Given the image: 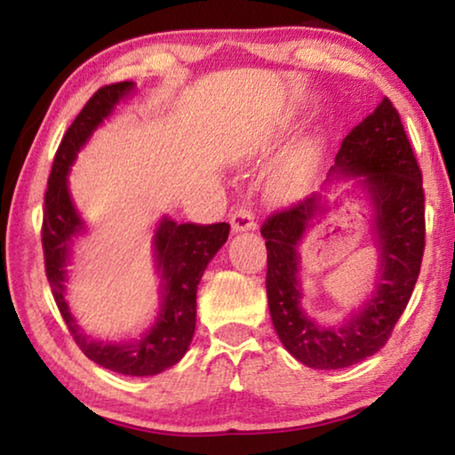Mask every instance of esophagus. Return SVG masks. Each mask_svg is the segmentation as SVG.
<instances>
[{
	"instance_id": "34e87169",
	"label": "esophagus",
	"mask_w": 455,
	"mask_h": 455,
	"mask_svg": "<svg viewBox=\"0 0 455 455\" xmlns=\"http://www.w3.org/2000/svg\"><path fill=\"white\" fill-rule=\"evenodd\" d=\"M230 227L233 233H247V230L255 228V214L249 206H239L230 214Z\"/></svg>"
}]
</instances>
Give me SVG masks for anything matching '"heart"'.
Masks as SVG:
<instances>
[{
	"label": "heart",
	"instance_id": "heart-1",
	"mask_svg": "<svg viewBox=\"0 0 455 455\" xmlns=\"http://www.w3.org/2000/svg\"><path fill=\"white\" fill-rule=\"evenodd\" d=\"M315 162H318V151L312 143L298 148L279 164L269 180V192L279 200L298 198L307 188L312 180Z\"/></svg>",
	"mask_w": 455,
	"mask_h": 455
}]
</instances>
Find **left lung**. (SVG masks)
Returning <instances> with one entry per match:
<instances>
[{"label": "left lung", "mask_w": 455, "mask_h": 455, "mask_svg": "<svg viewBox=\"0 0 455 455\" xmlns=\"http://www.w3.org/2000/svg\"><path fill=\"white\" fill-rule=\"evenodd\" d=\"M360 178L374 208L372 233L380 257L374 291L340 326H320L301 309L299 243L326 212L320 194L273 212L263 222L267 299L285 350L309 369H346L383 348L405 312L421 271L425 194L421 170L401 117L387 97L344 137L330 176Z\"/></svg>", "instance_id": "left-lung-1"}]
</instances>
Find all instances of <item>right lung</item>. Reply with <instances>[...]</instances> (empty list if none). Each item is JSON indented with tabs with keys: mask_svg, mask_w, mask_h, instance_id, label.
<instances>
[{
	"mask_svg": "<svg viewBox=\"0 0 455 455\" xmlns=\"http://www.w3.org/2000/svg\"><path fill=\"white\" fill-rule=\"evenodd\" d=\"M133 86L129 81L100 86L64 133L48 178L42 249H44L46 277L52 287L56 306L84 356L113 372L151 377L174 366L188 350L196 328V291L202 273L216 251L227 243L230 227L227 222L178 225L164 216L154 235L156 269L162 273V304L154 323L137 340H91L72 318L64 299V290H67L64 283H67V265L70 263V244L84 230V222L70 200L68 172L92 132L103 124V119L109 117L115 105L129 95Z\"/></svg>",
	"mask_w": 455,
	"mask_h": 455,
	"instance_id": "1",
	"label": "right lung"
}]
</instances>
